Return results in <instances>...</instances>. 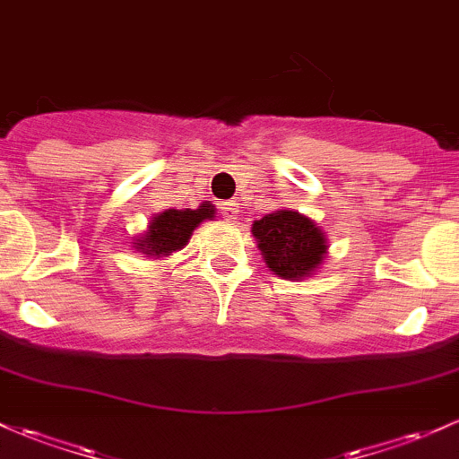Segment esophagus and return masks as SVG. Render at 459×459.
<instances>
[{
    "mask_svg": "<svg viewBox=\"0 0 459 459\" xmlns=\"http://www.w3.org/2000/svg\"><path fill=\"white\" fill-rule=\"evenodd\" d=\"M238 204L236 201H225V204H221V214H223L225 221H236V216H238Z\"/></svg>",
    "mask_w": 459,
    "mask_h": 459,
    "instance_id": "34e87169",
    "label": "esophagus"
}]
</instances>
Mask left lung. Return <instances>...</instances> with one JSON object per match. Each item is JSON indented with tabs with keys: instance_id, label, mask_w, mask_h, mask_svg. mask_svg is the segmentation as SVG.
Instances as JSON below:
<instances>
[{
	"instance_id": "left-lung-1",
	"label": "left lung",
	"mask_w": 459,
	"mask_h": 459,
	"mask_svg": "<svg viewBox=\"0 0 459 459\" xmlns=\"http://www.w3.org/2000/svg\"><path fill=\"white\" fill-rule=\"evenodd\" d=\"M260 255L282 280H304L322 269L328 238L308 216L295 210H275L251 225Z\"/></svg>"
}]
</instances>
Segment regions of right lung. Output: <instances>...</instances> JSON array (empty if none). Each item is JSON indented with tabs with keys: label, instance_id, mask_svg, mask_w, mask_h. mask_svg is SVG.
Returning <instances> with one entry per match:
<instances>
[{
	"label": "right lung",
	"instance_id": "1",
	"mask_svg": "<svg viewBox=\"0 0 459 459\" xmlns=\"http://www.w3.org/2000/svg\"><path fill=\"white\" fill-rule=\"evenodd\" d=\"M216 208L210 201H204L196 210H164L160 214H152L149 228L133 238L131 247L146 258L164 260L175 251L184 249L188 245L192 231L199 228L204 221H212Z\"/></svg>",
	"mask_w": 459,
	"mask_h": 459
}]
</instances>
